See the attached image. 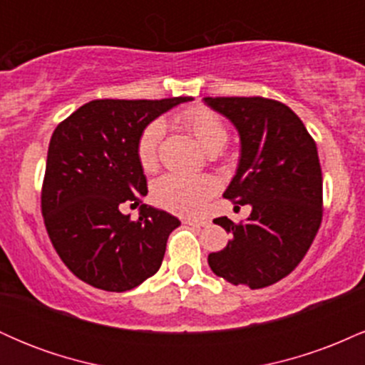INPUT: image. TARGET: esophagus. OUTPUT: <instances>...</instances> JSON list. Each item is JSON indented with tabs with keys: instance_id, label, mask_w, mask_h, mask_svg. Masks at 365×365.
Instances as JSON below:
<instances>
[{
	"instance_id": "esophagus-1",
	"label": "esophagus",
	"mask_w": 365,
	"mask_h": 365,
	"mask_svg": "<svg viewBox=\"0 0 365 365\" xmlns=\"http://www.w3.org/2000/svg\"><path fill=\"white\" fill-rule=\"evenodd\" d=\"M183 223L185 225H190V226H207L209 225V221L207 220H199V217H185V220H183Z\"/></svg>"
}]
</instances>
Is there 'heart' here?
Masks as SVG:
<instances>
[{
    "mask_svg": "<svg viewBox=\"0 0 365 365\" xmlns=\"http://www.w3.org/2000/svg\"><path fill=\"white\" fill-rule=\"evenodd\" d=\"M180 121L207 150L221 149L228 140V127L225 120L209 108H188L180 115ZM163 133L165 125L161 120H153L140 132L137 140V159L145 171L156 168ZM216 190V180L207 175L166 173L153 183V199L166 211L177 215H197L202 211Z\"/></svg>",
    "mask_w": 365,
    "mask_h": 365,
    "instance_id": "1",
    "label": "heart"
}]
</instances>
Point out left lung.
I'll return each instance as SVG.
<instances>
[{"instance_id":"8db88e82","label":"left lung","mask_w":365,"mask_h":365,"mask_svg":"<svg viewBox=\"0 0 365 365\" xmlns=\"http://www.w3.org/2000/svg\"><path fill=\"white\" fill-rule=\"evenodd\" d=\"M235 125L242 158L225 199L250 204L247 221L215 223L232 233L209 254L212 273L232 284H274L299 266L322 221V173L316 142L287 104L259 98H204Z\"/></svg>"}]
</instances>
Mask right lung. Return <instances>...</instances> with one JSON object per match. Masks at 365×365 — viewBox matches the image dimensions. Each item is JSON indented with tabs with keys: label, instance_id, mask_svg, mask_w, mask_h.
<instances>
[{
	"label": "right lung",
	"instance_id": "obj_1",
	"mask_svg": "<svg viewBox=\"0 0 365 365\" xmlns=\"http://www.w3.org/2000/svg\"><path fill=\"white\" fill-rule=\"evenodd\" d=\"M185 101L96 99L54 128L41 211L61 261L91 287L127 292L158 273L180 221L142 202L148 182L137 140L145 125ZM123 203L141 204L139 220L119 211Z\"/></svg>",
	"mask_w": 365,
	"mask_h": 365
}]
</instances>
